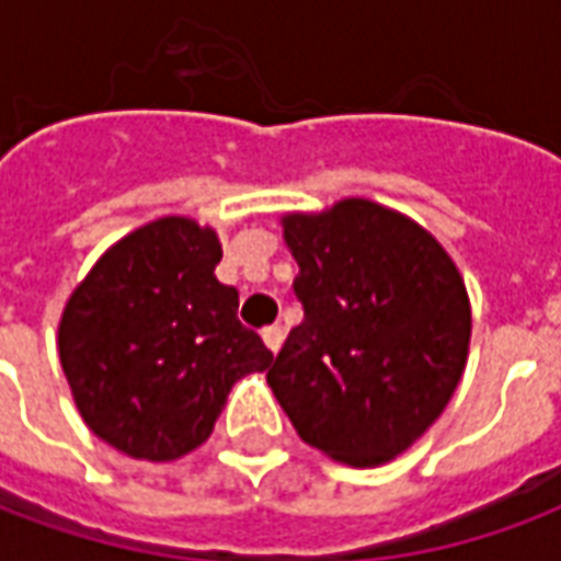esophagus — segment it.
<instances>
[{
    "label": "esophagus",
    "instance_id": "esophagus-1",
    "mask_svg": "<svg viewBox=\"0 0 561 561\" xmlns=\"http://www.w3.org/2000/svg\"><path fill=\"white\" fill-rule=\"evenodd\" d=\"M261 336H264V342H267L270 352L276 354L282 348V340H285V330H282L279 324H270V328H264V333H261Z\"/></svg>",
    "mask_w": 561,
    "mask_h": 561
}]
</instances>
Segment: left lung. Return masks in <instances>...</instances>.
I'll return each mask as SVG.
<instances>
[{"mask_svg": "<svg viewBox=\"0 0 561 561\" xmlns=\"http://www.w3.org/2000/svg\"><path fill=\"white\" fill-rule=\"evenodd\" d=\"M282 228L304 321L267 385L306 445L360 469L388 462L433 426L462 378V276L433 233L364 197L288 213Z\"/></svg>", "mask_w": 561, "mask_h": 561, "instance_id": "left-lung-1", "label": "left lung"}]
</instances>
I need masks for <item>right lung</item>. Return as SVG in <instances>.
<instances>
[{"mask_svg": "<svg viewBox=\"0 0 561 561\" xmlns=\"http://www.w3.org/2000/svg\"><path fill=\"white\" fill-rule=\"evenodd\" d=\"M213 228L164 216L111 245L68 297L59 360L80 417L135 459L204 445L231 388L273 352L240 324V294L216 279Z\"/></svg>", "mask_w": 561, "mask_h": 561, "instance_id": "obj_1", "label": "right lung"}]
</instances>
